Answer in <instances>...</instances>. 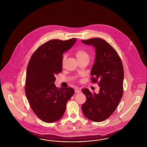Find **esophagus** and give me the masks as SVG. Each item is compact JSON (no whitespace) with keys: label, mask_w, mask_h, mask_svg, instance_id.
<instances>
[{"label":"esophagus","mask_w":147,"mask_h":147,"mask_svg":"<svg viewBox=\"0 0 147 147\" xmlns=\"http://www.w3.org/2000/svg\"><path fill=\"white\" fill-rule=\"evenodd\" d=\"M80 92H81V91H80V90H79V89H78V88L75 89V92H76V93H80Z\"/></svg>","instance_id":"obj_1"}]
</instances>
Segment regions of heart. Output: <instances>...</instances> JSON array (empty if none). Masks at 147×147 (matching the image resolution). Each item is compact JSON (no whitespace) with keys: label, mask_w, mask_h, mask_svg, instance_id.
<instances>
[{"label":"heart","mask_w":147,"mask_h":147,"mask_svg":"<svg viewBox=\"0 0 147 147\" xmlns=\"http://www.w3.org/2000/svg\"><path fill=\"white\" fill-rule=\"evenodd\" d=\"M75 55L76 56V58L78 59V61L85 59V58L88 57V53L84 49H79L77 50L75 53ZM66 59H67V55L65 54L63 56L62 59V63L63 65L64 64Z\"/></svg>","instance_id":"b5f03b06"}]
</instances>
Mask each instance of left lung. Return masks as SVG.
I'll return each instance as SVG.
<instances>
[{
    "label": "left lung",
    "mask_w": 147,
    "mask_h": 147,
    "mask_svg": "<svg viewBox=\"0 0 147 147\" xmlns=\"http://www.w3.org/2000/svg\"><path fill=\"white\" fill-rule=\"evenodd\" d=\"M82 41L95 47L96 59L91 71V80L100 87L97 94L91 93L88 88L82 89L86 100L82 109L89 120L101 122L112 115L122 98L123 65L116 50L106 40L94 38Z\"/></svg>",
    "instance_id": "left-lung-1"
}]
</instances>
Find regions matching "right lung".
Instances as JSON below:
<instances>
[{"instance_id":"add662e5","label":"right lung","mask_w":147,"mask_h":147,"mask_svg":"<svg viewBox=\"0 0 147 147\" xmlns=\"http://www.w3.org/2000/svg\"><path fill=\"white\" fill-rule=\"evenodd\" d=\"M76 38L53 39L38 47L27 65L25 94L35 115L44 122L52 123L63 115L68 100L74 93L71 87L57 88L55 76L62 71L63 53Z\"/></svg>"}]
</instances>
